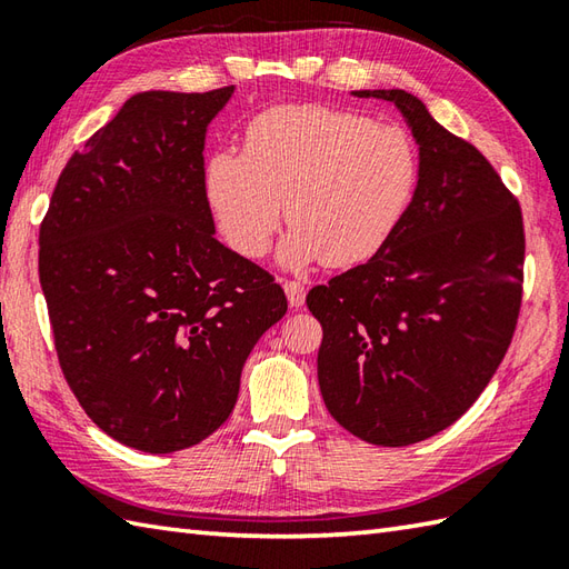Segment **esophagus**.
I'll return each instance as SVG.
<instances>
[{
  "label": "esophagus",
  "mask_w": 569,
  "mask_h": 569,
  "mask_svg": "<svg viewBox=\"0 0 569 569\" xmlns=\"http://www.w3.org/2000/svg\"><path fill=\"white\" fill-rule=\"evenodd\" d=\"M283 291L288 296V303H291L293 308H300L306 303V286L300 281H283Z\"/></svg>",
  "instance_id": "obj_1"
}]
</instances>
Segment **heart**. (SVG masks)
<instances>
[{
  "mask_svg": "<svg viewBox=\"0 0 569 569\" xmlns=\"http://www.w3.org/2000/svg\"><path fill=\"white\" fill-rule=\"evenodd\" d=\"M420 178L413 137L396 124L322 104H283L251 119L244 153L217 151L204 192L224 239L259 259L286 220L288 269L373 257L403 220Z\"/></svg>",
  "mask_w": 569,
  "mask_h": 569,
  "instance_id": "heart-1",
  "label": "heart"
}]
</instances>
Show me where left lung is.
I'll return each instance as SVG.
<instances>
[{
	"instance_id": "8db88e82",
	"label": "left lung",
	"mask_w": 569,
	"mask_h": 569,
	"mask_svg": "<svg viewBox=\"0 0 569 569\" xmlns=\"http://www.w3.org/2000/svg\"><path fill=\"white\" fill-rule=\"evenodd\" d=\"M420 178L403 220L367 263L306 303L322 325L318 381L330 416L359 440L413 445L450 428L487 389L523 296V217L493 166L406 90Z\"/></svg>"
}]
</instances>
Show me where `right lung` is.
<instances>
[{
	"label": "right lung",
	"instance_id": "add662e5",
	"mask_svg": "<svg viewBox=\"0 0 569 569\" xmlns=\"http://www.w3.org/2000/svg\"><path fill=\"white\" fill-rule=\"evenodd\" d=\"M232 92L129 98L70 156L41 222L63 377L94 426L141 452L220 428L253 345L288 310L269 271L214 239L202 149Z\"/></svg>",
	"mask_w": 569,
	"mask_h": 569
}]
</instances>
